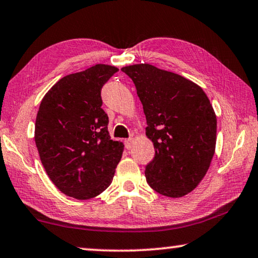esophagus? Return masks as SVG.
Here are the masks:
<instances>
[{"label": "esophagus", "instance_id": "esophagus-1", "mask_svg": "<svg viewBox=\"0 0 258 258\" xmlns=\"http://www.w3.org/2000/svg\"><path fill=\"white\" fill-rule=\"evenodd\" d=\"M133 142H134V140H133L132 137L128 138V140H125V148L128 149V150H129V149H132V147H133Z\"/></svg>", "mask_w": 258, "mask_h": 258}]
</instances>
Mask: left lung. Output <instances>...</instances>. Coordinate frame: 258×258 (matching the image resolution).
<instances>
[{
    "label": "left lung",
    "instance_id": "obj_1",
    "mask_svg": "<svg viewBox=\"0 0 258 258\" xmlns=\"http://www.w3.org/2000/svg\"><path fill=\"white\" fill-rule=\"evenodd\" d=\"M136 86L147 117L145 134L155 158L145 167L152 189L170 198L192 192L210 169L216 144V115L203 88L150 64L121 69Z\"/></svg>",
    "mask_w": 258,
    "mask_h": 258
}]
</instances>
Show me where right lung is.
<instances>
[{
  "mask_svg": "<svg viewBox=\"0 0 258 258\" xmlns=\"http://www.w3.org/2000/svg\"><path fill=\"white\" fill-rule=\"evenodd\" d=\"M118 71L98 64L61 78L40 102L35 142L48 178L79 200L101 194L113 180L123 154L122 142L110 140L101 88Z\"/></svg>",
  "mask_w": 258,
  "mask_h": 258,
  "instance_id": "1",
  "label": "right lung"
}]
</instances>
